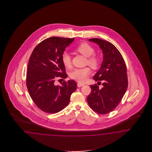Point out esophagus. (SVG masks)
<instances>
[{"mask_svg": "<svg viewBox=\"0 0 152 152\" xmlns=\"http://www.w3.org/2000/svg\"><path fill=\"white\" fill-rule=\"evenodd\" d=\"M77 85L78 87H82L84 86V84L80 83H77Z\"/></svg>", "mask_w": 152, "mask_h": 152, "instance_id": "esophagus-1", "label": "esophagus"}]
</instances>
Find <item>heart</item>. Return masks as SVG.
<instances>
[{
	"label": "heart",
	"instance_id": "1",
	"mask_svg": "<svg viewBox=\"0 0 152 152\" xmlns=\"http://www.w3.org/2000/svg\"><path fill=\"white\" fill-rule=\"evenodd\" d=\"M76 50L80 53L87 58V64L93 69L98 68L99 65V58L96 55H93L94 53V49L90 45L86 42L81 43L77 46ZM61 61L63 65L66 68L71 67V58L68 53L64 52L62 55ZM91 71L88 67L75 69L71 72L70 77L72 79L77 81L79 83H84L87 80Z\"/></svg>",
	"mask_w": 152,
	"mask_h": 152
}]
</instances>
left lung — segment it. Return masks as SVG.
Masks as SVG:
<instances>
[{
  "label": "left lung",
  "mask_w": 152,
  "mask_h": 152,
  "mask_svg": "<svg viewBox=\"0 0 152 152\" xmlns=\"http://www.w3.org/2000/svg\"><path fill=\"white\" fill-rule=\"evenodd\" d=\"M88 41L96 43L103 52V60L94 79L104 82L102 88L97 84L90 85L91 92L87 96V102L95 112L104 115L113 111L119 104L126 92V65L119 50L111 43L96 38Z\"/></svg>",
  "instance_id": "1"
}]
</instances>
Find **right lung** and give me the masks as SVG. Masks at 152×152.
I'll use <instances>...</instances> for the list:
<instances>
[{
    "mask_svg": "<svg viewBox=\"0 0 152 152\" xmlns=\"http://www.w3.org/2000/svg\"><path fill=\"white\" fill-rule=\"evenodd\" d=\"M75 39L52 37L39 43L32 51L28 66L26 84L36 106L47 113H58L67 107L77 89L74 80L55 85L57 78L66 79L62 55Z\"/></svg>",
    "mask_w": 152,
    "mask_h": 152,
    "instance_id": "add662e5",
    "label": "right lung"
}]
</instances>
